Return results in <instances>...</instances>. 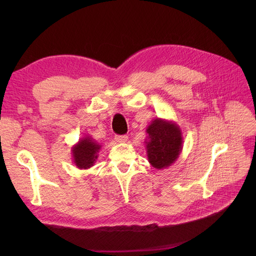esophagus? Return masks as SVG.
Returning <instances> with one entry per match:
<instances>
[{
    "mask_svg": "<svg viewBox=\"0 0 256 256\" xmlns=\"http://www.w3.org/2000/svg\"><path fill=\"white\" fill-rule=\"evenodd\" d=\"M115 140L118 143H125L128 140L127 136H115Z\"/></svg>",
    "mask_w": 256,
    "mask_h": 256,
    "instance_id": "1",
    "label": "esophagus"
}]
</instances>
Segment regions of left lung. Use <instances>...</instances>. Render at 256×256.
<instances>
[{"mask_svg": "<svg viewBox=\"0 0 256 256\" xmlns=\"http://www.w3.org/2000/svg\"><path fill=\"white\" fill-rule=\"evenodd\" d=\"M146 154L148 162L157 170L171 166L182 150L180 127L173 120L154 118L146 128Z\"/></svg>", "mask_w": 256, "mask_h": 256, "instance_id": "8db88e82", "label": "left lung"}]
</instances>
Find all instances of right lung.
<instances>
[{
	"instance_id": "1",
	"label": "right lung",
	"mask_w": 256,
	"mask_h": 256,
	"mask_svg": "<svg viewBox=\"0 0 256 256\" xmlns=\"http://www.w3.org/2000/svg\"><path fill=\"white\" fill-rule=\"evenodd\" d=\"M102 145L90 136L82 138L72 147V161L74 166L80 170H88L95 164L98 159V152Z\"/></svg>"
}]
</instances>
